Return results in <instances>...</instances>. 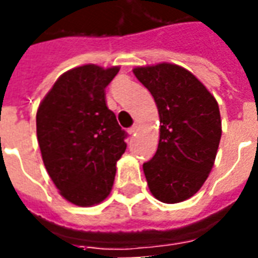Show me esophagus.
I'll return each instance as SVG.
<instances>
[{
	"mask_svg": "<svg viewBox=\"0 0 258 258\" xmlns=\"http://www.w3.org/2000/svg\"><path fill=\"white\" fill-rule=\"evenodd\" d=\"M137 131H138V125H137V124H134V125H133L131 128H128L130 134H135Z\"/></svg>",
	"mask_w": 258,
	"mask_h": 258,
	"instance_id": "obj_1",
	"label": "esophagus"
}]
</instances>
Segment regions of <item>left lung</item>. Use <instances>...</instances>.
I'll return each mask as SVG.
<instances>
[{
  "label": "left lung",
  "instance_id": "left-lung-1",
  "mask_svg": "<svg viewBox=\"0 0 258 258\" xmlns=\"http://www.w3.org/2000/svg\"><path fill=\"white\" fill-rule=\"evenodd\" d=\"M160 116L159 146L144 163L148 186L163 203L189 199L209 177L221 140L218 103L194 74L177 64L135 68Z\"/></svg>",
  "mask_w": 258,
  "mask_h": 258
}]
</instances>
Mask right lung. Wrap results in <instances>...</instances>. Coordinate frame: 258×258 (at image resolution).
<instances>
[{
  "instance_id": "1",
  "label": "right lung",
  "mask_w": 258,
  "mask_h": 258,
  "mask_svg": "<svg viewBox=\"0 0 258 258\" xmlns=\"http://www.w3.org/2000/svg\"><path fill=\"white\" fill-rule=\"evenodd\" d=\"M118 68L85 64L62 74L37 112L42 162L64 199L94 206L110 194L127 133L106 106Z\"/></svg>"
}]
</instances>
